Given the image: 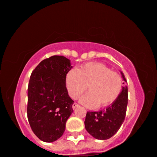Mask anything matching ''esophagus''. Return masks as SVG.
I'll use <instances>...</instances> for the list:
<instances>
[{
	"instance_id": "obj_1",
	"label": "esophagus",
	"mask_w": 157,
	"mask_h": 157,
	"mask_svg": "<svg viewBox=\"0 0 157 157\" xmlns=\"http://www.w3.org/2000/svg\"><path fill=\"white\" fill-rule=\"evenodd\" d=\"M78 106H79V105L77 104V103H74V104H72V109H75L76 108V107Z\"/></svg>"
}]
</instances>
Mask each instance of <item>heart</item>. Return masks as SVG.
<instances>
[{
	"mask_svg": "<svg viewBox=\"0 0 157 157\" xmlns=\"http://www.w3.org/2000/svg\"><path fill=\"white\" fill-rule=\"evenodd\" d=\"M69 95L77 99L88 88L89 93L80 98V102L89 108L106 106L114 103L122 89V78L118 72L111 71L105 65L88 63L79 69L69 70L66 76Z\"/></svg>",
	"mask_w": 157,
	"mask_h": 157,
	"instance_id": "obj_1",
	"label": "heart"
}]
</instances>
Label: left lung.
Wrapping results in <instances>:
<instances>
[{"label": "left lung", "instance_id": "1", "mask_svg": "<svg viewBox=\"0 0 157 157\" xmlns=\"http://www.w3.org/2000/svg\"><path fill=\"white\" fill-rule=\"evenodd\" d=\"M128 100V87L124 86L120 96L112 105L98 112H87L85 127L88 133L98 140H106L114 136L125 118Z\"/></svg>", "mask_w": 157, "mask_h": 157}]
</instances>
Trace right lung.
Segmentation results:
<instances>
[{
  "label": "right lung",
  "mask_w": 157,
  "mask_h": 157,
  "mask_svg": "<svg viewBox=\"0 0 157 157\" xmlns=\"http://www.w3.org/2000/svg\"><path fill=\"white\" fill-rule=\"evenodd\" d=\"M63 56L41 61L32 72L27 89V118L40 140L53 142L64 133L73 112L74 101L68 95L66 76L72 68Z\"/></svg>",
  "instance_id": "right-lung-1"
}]
</instances>
